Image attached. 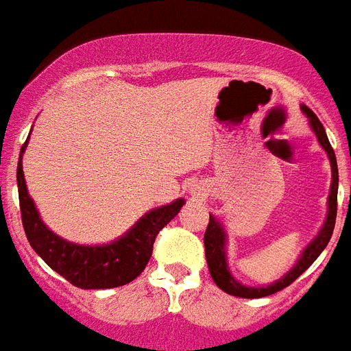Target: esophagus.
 I'll list each match as a JSON object with an SVG mask.
<instances>
[{"label":"esophagus","instance_id":"1","mask_svg":"<svg viewBox=\"0 0 351 351\" xmlns=\"http://www.w3.org/2000/svg\"><path fill=\"white\" fill-rule=\"evenodd\" d=\"M191 195L195 198H202L204 197V189H202V187H198V186H193L191 187Z\"/></svg>","mask_w":351,"mask_h":351}]
</instances>
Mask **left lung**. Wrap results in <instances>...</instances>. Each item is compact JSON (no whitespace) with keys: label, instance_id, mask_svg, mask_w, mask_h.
Returning a JSON list of instances; mask_svg holds the SVG:
<instances>
[{"label":"left lung","instance_id":"left-lung-1","mask_svg":"<svg viewBox=\"0 0 351 351\" xmlns=\"http://www.w3.org/2000/svg\"><path fill=\"white\" fill-rule=\"evenodd\" d=\"M302 111L306 117L310 118V125L315 132L317 140L322 145V149L328 153L330 164H332V187H330V197H328V215L324 220V226L321 228L319 234L311 240L308 247L302 251V255L297 261L291 269H289L282 278H278L277 282L269 284V286H262V288H250L234 280V277L230 273L228 261H226V231L219 220L215 219L213 215H209V224L206 234H204V245H206V261H208L209 273L213 277L215 284L219 286L226 293L234 295V297H242V299H258V297H267L280 291V289L288 288L289 284L293 282L295 278H299L308 267L315 262V258L322 253L326 247L330 239H332L333 228H335V219H337V189H339V169H337V158L333 153V147L330 145V140L326 136V131L322 127L321 120L315 117V112L302 106Z\"/></svg>","mask_w":351,"mask_h":351}]
</instances>
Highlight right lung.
<instances>
[{
	"mask_svg": "<svg viewBox=\"0 0 351 351\" xmlns=\"http://www.w3.org/2000/svg\"><path fill=\"white\" fill-rule=\"evenodd\" d=\"M29 142V138H27ZM27 142L21 147L18 160V195L21 222H23L27 240L32 250L49 264L56 273H60L69 282L82 289H106L118 288L140 275L145 269L153 244L160 230L175 219L184 198H178L173 204L149 211L127 231L123 237L101 245H80L73 244L52 233L40 219L32 198L29 197L25 186L21 154L25 153Z\"/></svg>",
	"mask_w": 351,
	"mask_h": 351,
	"instance_id": "1",
	"label": "right lung"
}]
</instances>
